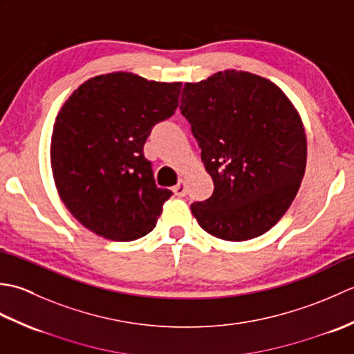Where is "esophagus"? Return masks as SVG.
Returning a JSON list of instances; mask_svg holds the SVG:
<instances>
[{"instance_id": "obj_1", "label": "esophagus", "mask_w": 354, "mask_h": 354, "mask_svg": "<svg viewBox=\"0 0 354 354\" xmlns=\"http://www.w3.org/2000/svg\"><path fill=\"white\" fill-rule=\"evenodd\" d=\"M173 193L176 194V196H185L187 193V185H185V181L184 179H179L178 184L173 187Z\"/></svg>"}]
</instances>
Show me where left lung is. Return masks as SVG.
Wrapping results in <instances>:
<instances>
[{"label":"left lung","instance_id":"obj_1","mask_svg":"<svg viewBox=\"0 0 354 354\" xmlns=\"http://www.w3.org/2000/svg\"><path fill=\"white\" fill-rule=\"evenodd\" d=\"M179 109L214 183L212 198L190 207L201 228L230 242L265 234L304 176L307 140L297 108L270 80L225 70L185 84Z\"/></svg>","mask_w":354,"mask_h":354}]
</instances>
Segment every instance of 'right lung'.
<instances>
[{"label": "right lung", "instance_id": "add662e5", "mask_svg": "<svg viewBox=\"0 0 354 354\" xmlns=\"http://www.w3.org/2000/svg\"><path fill=\"white\" fill-rule=\"evenodd\" d=\"M181 82L115 71L84 82L59 111L50 160L59 196L97 236L131 242L152 231L171 196L158 189L142 147L178 108Z\"/></svg>", "mask_w": 354, "mask_h": 354}]
</instances>
